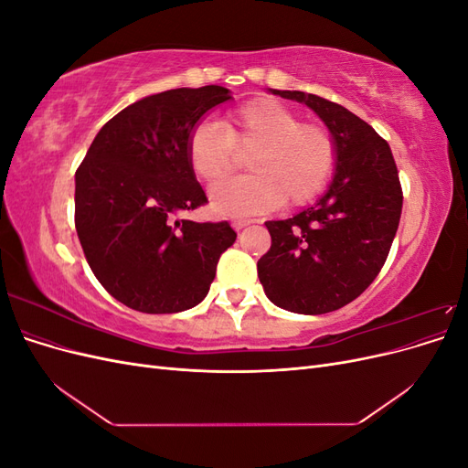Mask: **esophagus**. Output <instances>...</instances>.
I'll return each mask as SVG.
<instances>
[{
    "label": "esophagus",
    "instance_id": "34e87169",
    "mask_svg": "<svg viewBox=\"0 0 468 468\" xmlns=\"http://www.w3.org/2000/svg\"><path fill=\"white\" fill-rule=\"evenodd\" d=\"M250 224H253V220H250V218H236L232 222V226H234L236 230H242V229H246V226H250Z\"/></svg>",
    "mask_w": 468,
    "mask_h": 468
}]
</instances>
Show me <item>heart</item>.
Wrapping results in <instances>:
<instances>
[{
    "instance_id": "heart-1",
    "label": "heart",
    "mask_w": 468,
    "mask_h": 468,
    "mask_svg": "<svg viewBox=\"0 0 468 468\" xmlns=\"http://www.w3.org/2000/svg\"><path fill=\"white\" fill-rule=\"evenodd\" d=\"M248 155L250 176L210 193L220 215L248 217L306 205L322 193L335 167V143L328 129L301 122L294 111L273 99H253L226 112L222 124L199 122L187 140L191 172L207 186H217Z\"/></svg>"
}]
</instances>
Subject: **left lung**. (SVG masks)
<instances>
[{
    "label": "left lung",
    "mask_w": 468,
    "mask_h": 468,
    "mask_svg": "<svg viewBox=\"0 0 468 468\" xmlns=\"http://www.w3.org/2000/svg\"><path fill=\"white\" fill-rule=\"evenodd\" d=\"M275 95L306 103L335 143V176L322 199L287 220H267L271 248L258 277L273 304L325 314L356 301L385 265L402 215L390 146L346 107L304 91Z\"/></svg>",
    "instance_id": "left-lung-1"
}]
</instances>
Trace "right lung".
<instances>
[{
  "instance_id": "obj_1",
  "label": "right lung",
  "mask_w": 468,
  "mask_h": 468,
  "mask_svg": "<svg viewBox=\"0 0 468 468\" xmlns=\"http://www.w3.org/2000/svg\"><path fill=\"white\" fill-rule=\"evenodd\" d=\"M205 86L155 93L103 124L76 172V230L109 294L146 314L199 304L236 232L222 222L176 217L208 203L187 162L205 112L229 101Z\"/></svg>"
}]
</instances>
